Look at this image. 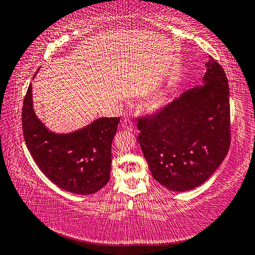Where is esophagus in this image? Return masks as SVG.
<instances>
[{"label": "esophagus", "mask_w": 255, "mask_h": 255, "mask_svg": "<svg viewBox=\"0 0 255 255\" xmlns=\"http://www.w3.org/2000/svg\"><path fill=\"white\" fill-rule=\"evenodd\" d=\"M123 128L126 129V130L131 131L132 128H133V123L131 119H124L123 122Z\"/></svg>", "instance_id": "esophagus-1"}]
</instances>
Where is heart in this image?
I'll list each match as a JSON object with an SVG mask.
<instances>
[{
    "instance_id": "obj_1",
    "label": "heart",
    "mask_w": 255,
    "mask_h": 255,
    "mask_svg": "<svg viewBox=\"0 0 255 255\" xmlns=\"http://www.w3.org/2000/svg\"><path fill=\"white\" fill-rule=\"evenodd\" d=\"M168 98H169V94L167 90L166 89L157 90L150 96L149 100H148V108L150 110H154V112L163 109L165 106L167 105Z\"/></svg>"
}]
</instances>
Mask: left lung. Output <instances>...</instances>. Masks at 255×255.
Masks as SVG:
<instances>
[{"label": "left lung", "instance_id": "obj_1", "mask_svg": "<svg viewBox=\"0 0 255 255\" xmlns=\"http://www.w3.org/2000/svg\"><path fill=\"white\" fill-rule=\"evenodd\" d=\"M203 85L161 112L138 120V142L152 177L169 191L198 187L215 173L230 148V99L225 72L212 57Z\"/></svg>", "mask_w": 255, "mask_h": 255}]
</instances>
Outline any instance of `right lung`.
I'll list each match as a JSON object with an SVG mask.
<instances>
[{
	"mask_svg": "<svg viewBox=\"0 0 255 255\" xmlns=\"http://www.w3.org/2000/svg\"><path fill=\"white\" fill-rule=\"evenodd\" d=\"M119 122V117L98 118L75 131L54 132L34 112L32 85L23 103V135L36 165L57 186L79 195L98 192L109 182Z\"/></svg>",
	"mask_w": 255,
	"mask_h": 255,
	"instance_id": "obj_1",
	"label": "right lung"
}]
</instances>
